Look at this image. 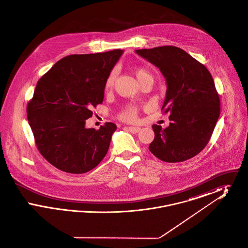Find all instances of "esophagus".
<instances>
[{
    "label": "esophagus",
    "instance_id": "esophagus-1",
    "mask_svg": "<svg viewBox=\"0 0 248 248\" xmlns=\"http://www.w3.org/2000/svg\"><path fill=\"white\" fill-rule=\"evenodd\" d=\"M128 130H129L131 133H133V134H137V133H139V132L140 131V127H136V126H129V127H128Z\"/></svg>",
    "mask_w": 248,
    "mask_h": 248
}]
</instances>
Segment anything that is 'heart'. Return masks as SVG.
<instances>
[{"instance_id":"heart-1","label":"heart","mask_w":248,"mask_h":248,"mask_svg":"<svg viewBox=\"0 0 248 248\" xmlns=\"http://www.w3.org/2000/svg\"><path fill=\"white\" fill-rule=\"evenodd\" d=\"M133 71L140 83L149 77H153L152 73L143 67H136V68H134ZM116 74H117L116 70H112L108 73L106 82H105L106 89H109L113 86L115 78H116ZM138 117H139V108L133 104L128 105L119 114V118L124 122H136L138 120Z\"/></svg>"}]
</instances>
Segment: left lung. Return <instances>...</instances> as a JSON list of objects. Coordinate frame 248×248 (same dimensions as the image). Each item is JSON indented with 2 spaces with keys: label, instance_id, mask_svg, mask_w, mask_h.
<instances>
[{
  "label": "left lung",
  "instance_id": "8db88e82",
  "mask_svg": "<svg viewBox=\"0 0 248 248\" xmlns=\"http://www.w3.org/2000/svg\"><path fill=\"white\" fill-rule=\"evenodd\" d=\"M136 53L159 68L167 89L162 110L169 112L166 128L154 124L151 153L166 163H179L201 153L212 136L220 114V100L212 75L180 48L167 46Z\"/></svg>",
  "mask_w": 248,
  "mask_h": 248
}]
</instances>
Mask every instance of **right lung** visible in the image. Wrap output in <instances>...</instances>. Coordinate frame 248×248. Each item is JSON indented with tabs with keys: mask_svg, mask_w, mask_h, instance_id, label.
<instances>
[{
	"mask_svg": "<svg viewBox=\"0 0 248 248\" xmlns=\"http://www.w3.org/2000/svg\"><path fill=\"white\" fill-rule=\"evenodd\" d=\"M123 52L67 56L36 84L28 121L38 151L59 170L86 173L108 153L116 124L106 123L95 130L86 128L85 120L103 102L107 77Z\"/></svg>",
	"mask_w": 248,
	"mask_h": 248,
	"instance_id": "add662e5",
	"label": "right lung"
}]
</instances>
